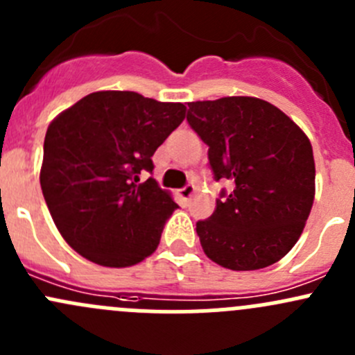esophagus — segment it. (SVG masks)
<instances>
[{
  "label": "esophagus",
  "instance_id": "esophagus-1",
  "mask_svg": "<svg viewBox=\"0 0 355 355\" xmlns=\"http://www.w3.org/2000/svg\"><path fill=\"white\" fill-rule=\"evenodd\" d=\"M194 191H196L194 185L187 184V185H184V187H182L178 192H180V196H182V198H184V199H191V196L194 194Z\"/></svg>",
  "mask_w": 355,
  "mask_h": 355
}]
</instances>
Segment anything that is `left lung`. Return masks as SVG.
<instances>
[{
    "label": "left lung",
    "instance_id": "obj_1",
    "mask_svg": "<svg viewBox=\"0 0 355 355\" xmlns=\"http://www.w3.org/2000/svg\"><path fill=\"white\" fill-rule=\"evenodd\" d=\"M187 121L207 146L221 189L216 209L196 223L204 252L234 271L261 270L295 245L314 200L307 135L268 101L232 96L189 103Z\"/></svg>",
    "mask_w": 355,
    "mask_h": 355
}]
</instances>
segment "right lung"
Returning <instances> with one entry per match:
<instances>
[{
	"instance_id": "obj_1",
	"label": "right lung",
	"mask_w": 355,
	"mask_h": 355,
	"mask_svg": "<svg viewBox=\"0 0 355 355\" xmlns=\"http://www.w3.org/2000/svg\"><path fill=\"white\" fill-rule=\"evenodd\" d=\"M185 110L132 91H101L51 121L42 196L62 237L85 259L127 268L155 252L178 204L141 175L153 173V155Z\"/></svg>"
}]
</instances>
